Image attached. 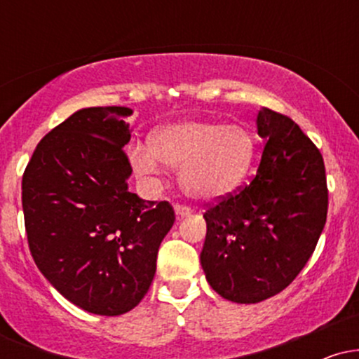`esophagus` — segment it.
Listing matches in <instances>:
<instances>
[{
  "label": "esophagus",
  "mask_w": 359,
  "mask_h": 359,
  "mask_svg": "<svg viewBox=\"0 0 359 359\" xmlns=\"http://www.w3.org/2000/svg\"><path fill=\"white\" fill-rule=\"evenodd\" d=\"M175 214H177V217L191 216V214H192V209H191V208H187V205H180V204H177V205H175Z\"/></svg>",
  "instance_id": "1"
}]
</instances>
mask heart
Instances as JSON below:
<instances>
[{"instance_id":"heart-1","label":"heart","mask_w":359,"mask_h":359,"mask_svg":"<svg viewBox=\"0 0 359 359\" xmlns=\"http://www.w3.org/2000/svg\"><path fill=\"white\" fill-rule=\"evenodd\" d=\"M255 150V138L246 128L187 119L156 130L150 150H131V165L138 175L154 177L160 161L180 170V185L189 196L211 201L243 182L253 165Z\"/></svg>"}]
</instances>
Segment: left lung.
I'll return each instance as SVG.
<instances>
[{
    "instance_id": "1",
    "label": "left lung",
    "mask_w": 359,
    "mask_h": 359,
    "mask_svg": "<svg viewBox=\"0 0 359 359\" xmlns=\"http://www.w3.org/2000/svg\"><path fill=\"white\" fill-rule=\"evenodd\" d=\"M262 162L250 185L204 212L201 265L222 299L257 304L290 285L314 253L327 216L320 151L283 114L262 108Z\"/></svg>"
}]
</instances>
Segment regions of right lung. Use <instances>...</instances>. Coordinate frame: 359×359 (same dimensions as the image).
<instances>
[{
  "instance_id": "right-lung-1",
  "label": "right lung",
  "mask_w": 359,
  "mask_h": 359,
  "mask_svg": "<svg viewBox=\"0 0 359 359\" xmlns=\"http://www.w3.org/2000/svg\"><path fill=\"white\" fill-rule=\"evenodd\" d=\"M125 106L82 108L36 145L22 180L28 246L50 285L74 306L121 316L150 288L172 205L128 191Z\"/></svg>"
}]
</instances>
